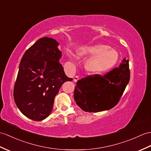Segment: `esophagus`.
I'll return each instance as SVG.
<instances>
[{"label": "esophagus", "mask_w": 151, "mask_h": 151, "mask_svg": "<svg viewBox=\"0 0 151 151\" xmlns=\"http://www.w3.org/2000/svg\"><path fill=\"white\" fill-rule=\"evenodd\" d=\"M78 80H79V76H75L74 79H73V80H74V82H76L77 81H78Z\"/></svg>", "instance_id": "obj_1"}]
</instances>
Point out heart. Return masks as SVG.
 <instances>
[{"label":"heart","mask_w":151,"mask_h":151,"mask_svg":"<svg viewBox=\"0 0 151 151\" xmlns=\"http://www.w3.org/2000/svg\"><path fill=\"white\" fill-rule=\"evenodd\" d=\"M80 57H91L85 64L87 71L93 74H101L109 71L117 64L118 52L103 44H95L80 48L78 51Z\"/></svg>","instance_id":"heart-1"}]
</instances>
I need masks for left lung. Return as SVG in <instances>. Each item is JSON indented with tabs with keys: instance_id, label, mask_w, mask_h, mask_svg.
Listing matches in <instances>:
<instances>
[{
	"instance_id": "obj_1",
	"label": "left lung",
	"mask_w": 151,
	"mask_h": 151,
	"mask_svg": "<svg viewBox=\"0 0 151 151\" xmlns=\"http://www.w3.org/2000/svg\"><path fill=\"white\" fill-rule=\"evenodd\" d=\"M130 80L129 60L104 76L94 75L78 80L74 91L76 104L86 112L109 110L120 100Z\"/></svg>"
}]
</instances>
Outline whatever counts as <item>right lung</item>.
Wrapping results in <instances>:
<instances>
[{"instance_id":"1","label":"right lung","mask_w":151,"mask_h":151,"mask_svg":"<svg viewBox=\"0 0 151 151\" xmlns=\"http://www.w3.org/2000/svg\"><path fill=\"white\" fill-rule=\"evenodd\" d=\"M52 38L38 39L24 54L14 86L15 102L24 116L41 121L51 113L55 97L71 78L59 62L62 52Z\"/></svg>"}]
</instances>
